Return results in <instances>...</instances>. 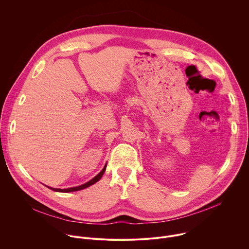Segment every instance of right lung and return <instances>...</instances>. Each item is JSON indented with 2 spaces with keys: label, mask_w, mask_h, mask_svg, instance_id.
Instances as JSON below:
<instances>
[{
  "label": "right lung",
  "mask_w": 249,
  "mask_h": 249,
  "mask_svg": "<svg viewBox=\"0 0 249 249\" xmlns=\"http://www.w3.org/2000/svg\"><path fill=\"white\" fill-rule=\"evenodd\" d=\"M105 169H106V164L104 165V167H103V169L96 175V176H94L93 178L91 179V180H89V182H87V183H85V184H83V185H80V186H76V187H71V188H67V189H60V188H52V187H49V186H47L49 189H51V190H53V191H56V192H64V193H68V192H74V191H79V190H82V189H85V188H87V187H89V186H90V185H92V184H94L95 182H97L101 177H102V175H103V173H104V171H105Z\"/></svg>",
  "instance_id": "right-lung-1"
}]
</instances>
